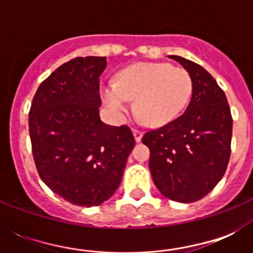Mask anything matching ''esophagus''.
<instances>
[{"label": "esophagus", "mask_w": 253, "mask_h": 253, "mask_svg": "<svg viewBox=\"0 0 253 253\" xmlns=\"http://www.w3.org/2000/svg\"><path fill=\"white\" fill-rule=\"evenodd\" d=\"M132 134H134V138L136 142H140V140H142V136H143L142 131L138 130V128H134V130H132Z\"/></svg>", "instance_id": "esophagus-1"}]
</instances>
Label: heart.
I'll list each match as a JSON object with an SVG mask.
<instances>
[{"instance_id":"obj_1","label":"heart","mask_w":253,"mask_h":253,"mask_svg":"<svg viewBox=\"0 0 253 253\" xmlns=\"http://www.w3.org/2000/svg\"><path fill=\"white\" fill-rule=\"evenodd\" d=\"M103 102L117 117L135 99V111L150 126L168 125L182 113L192 95V77L186 69L168 63H138L122 69L114 84L101 89Z\"/></svg>"}]
</instances>
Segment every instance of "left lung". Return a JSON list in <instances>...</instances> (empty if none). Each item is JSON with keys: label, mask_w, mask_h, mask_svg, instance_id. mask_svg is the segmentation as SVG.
<instances>
[{"label": "left lung", "mask_w": 253, "mask_h": 253, "mask_svg": "<svg viewBox=\"0 0 253 253\" xmlns=\"http://www.w3.org/2000/svg\"><path fill=\"white\" fill-rule=\"evenodd\" d=\"M192 77V98L182 115L142 142L150 148L156 188L169 200L190 204L204 198L223 177L231 154L232 117L224 91L201 65L170 55Z\"/></svg>", "instance_id": "1"}]
</instances>
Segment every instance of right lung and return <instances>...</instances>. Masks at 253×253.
Listing matches in <instances>:
<instances>
[{
  "mask_svg": "<svg viewBox=\"0 0 253 253\" xmlns=\"http://www.w3.org/2000/svg\"><path fill=\"white\" fill-rule=\"evenodd\" d=\"M106 57H76L49 75L29 114L33 156L42 181L79 206H98L122 181L135 146L130 127L99 119V76Z\"/></svg>",
  "mask_w": 253,
  "mask_h": 253,
  "instance_id": "1",
  "label": "right lung"
}]
</instances>
